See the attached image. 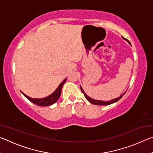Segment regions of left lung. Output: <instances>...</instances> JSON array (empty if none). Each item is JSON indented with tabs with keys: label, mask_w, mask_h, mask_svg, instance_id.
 <instances>
[{
	"label": "left lung",
	"mask_w": 153,
	"mask_h": 153,
	"mask_svg": "<svg viewBox=\"0 0 153 153\" xmlns=\"http://www.w3.org/2000/svg\"><path fill=\"white\" fill-rule=\"evenodd\" d=\"M122 38L123 39H124L125 40H126L127 42H128L129 45H131V44H130V42H129V41L127 40V39H126V38H124L123 37H122ZM80 88H81V90H82V92L84 93V97H86V99L88 100V101L90 102H91L92 104H94V105H111V104H112V103H114V102H116L117 101H118L120 99H121V98L123 97V95H124L125 94V93H126V92H124V93H123L122 94H121L120 97H117V98H114V99H112L111 100H109V101H104V100H95V99H93V98H90V97H89L88 96L86 93H85V92L84 91V90L82 89V88L80 86Z\"/></svg>",
	"instance_id": "8db88e82"
}]
</instances>
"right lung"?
Wrapping results in <instances>:
<instances>
[{
  "label": "right lung",
  "instance_id": "obj_1",
  "mask_svg": "<svg viewBox=\"0 0 153 153\" xmlns=\"http://www.w3.org/2000/svg\"><path fill=\"white\" fill-rule=\"evenodd\" d=\"M67 78L65 79L63 82H62L59 86H58L57 88H56L55 91H54L51 95L48 96V97L42 98H31L30 97H28L26 94H25L24 92L22 93L24 95V97H26L30 101L32 102L33 104H35L36 105H39V106H42V107H46V106H50L52 105L54 103H55L56 101H57L58 99L59 98V97L61 94V90H62V87H63V84H65V82H66Z\"/></svg>",
  "mask_w": 153,
  "mask_h": 153
}]
</instances>
